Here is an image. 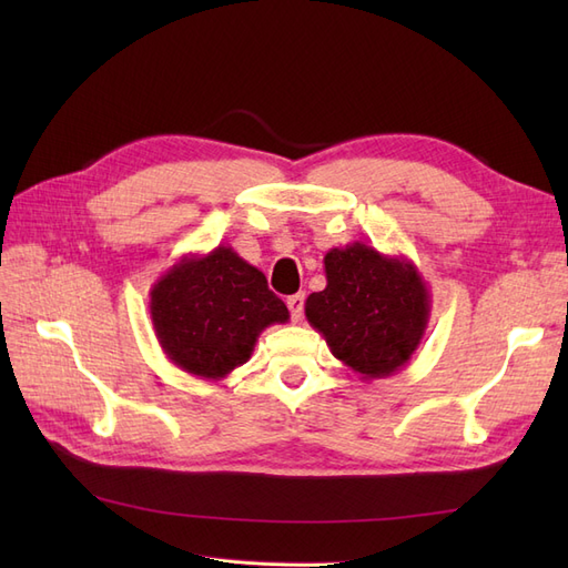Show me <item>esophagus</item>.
I'll list each match as a JSON object with an SVG mask.
<instances>
[{"mask_svg":"<svg viewBox=\"0 0 568 568\" xmlns=\"http://www.w3.org/2000/svg\"><path fill=\"white\" fill-rule=\"evenodd\" d=\"M303 303H305L303 294H294V296L286 298V305L291 311V320H294V322H301V317H303Z\"/></svg>","mask_w":568,"mask_h":568,"instance_id":"esophagus-1","label":"esophagus"}]
</instances>
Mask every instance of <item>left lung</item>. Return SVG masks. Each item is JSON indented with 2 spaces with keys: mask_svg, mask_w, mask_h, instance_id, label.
<instances>
[{
  "mask_svg": "<svg viewBox=\"0 0 568 568\" xmlns=\"http://www.w3.org/2000/svg\"><path fill=\"white\" fill-rule=\"evenodd\" d=\"M326 286L305 301V317L332 355L363 379L400 372L424 338L432 296L417 265L353 242L324 255Z\"/></svg>",
  "mask_w": 568,
  "mask_h": 568,
  "instance_id": "1",
  "label": "left lung"
}]
</instances>
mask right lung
<instances>
[{
    "label": "right lung",
    "mask_w": 568,
    "mask_h": 568,
    "mask_svg": "<svg viewBox=\"0 0 568 568\" xmlns=\"http://www.w3.org/2000/svg\"><path fill=\"white\" fill-rule=\"evenodd\" d=\"M149 296L153 329L170 363L211 382L248 363L270 324L288 322L265 274L222 244L205 255H182Z\"/></svg>",
    "instance_id": "1"
}]
</instances>
